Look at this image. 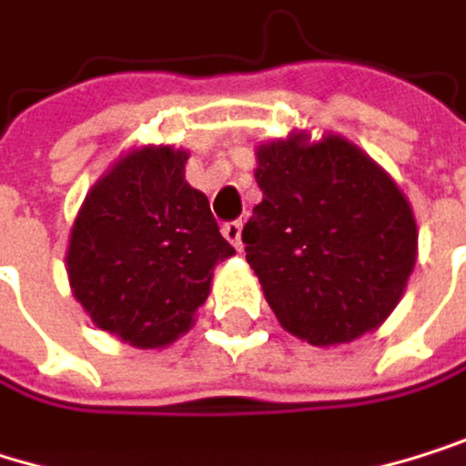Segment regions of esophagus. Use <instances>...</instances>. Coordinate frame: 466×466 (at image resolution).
Masks as SVG:
<instances>
[{
	"label": "esophagus",
	"mask_w": 466,
	"mask_h": 466,
	"mask_svg": "<svg viewBox=\"0 0 466 466\" xmlns=\"http://www.w3.org/2000/svg\"><path fill=\"white\" fill-rule=\"evenodd\" d=\"M223 238L240 251L243 248V220H228V223H223Z\"/></svg>",
	"instance_id": "esophagus-1"
}]
</instances>
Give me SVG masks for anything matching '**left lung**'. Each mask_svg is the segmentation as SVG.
I'll return each instance as SVG.
<instances>
[{"label":"left lung","instance_id":"1","mask_svg":"<svg viewBox=\"0 0 466 466\" xmlns=\"http://www.w3.org/2000/svg\"><path fill=\"white\" fill-rule=\"evenodd\" d=\"M254 177L246 259L279 323L312 345L384 323L417 259L414 215L390 174L337 135H289L257 148Z\"/></svg>","mask_w":466,"mask_h":466}]
</instances>
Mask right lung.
I'll return each mask as SVG.
<instances>
[{"label": "right lung", "mask_w": 466, "mask_h": 466, "mask_svg": "<svg viewBox=\"0 0 466 466\" xmlns=\"http://www.w3.org/2000/svg\"><path fill=\"white\" fill-rule=\"evenodd\" d=\"M187 151L146 146L87 193L68 246V279L90 320L135 348L185 334L212 268L235 254L204 193L185 182Z\"/></svg>", "instance_id": "1"}]
</instances>
